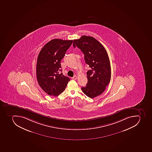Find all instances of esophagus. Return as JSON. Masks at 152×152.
Here are the masks:
<instances>
[{
    "mask_svg": "<svg viewBox=\"0 0 152 152\" xmlns=\"http://www.w3.org/2000/svg\"><path fill=\"white\" fill-rule=\"evenodd\" d=\"M72 79H74V80H77V75H75V76H74L72 77Z\"/></svg>",
    "mask_w": 152,
    "mask_h": 152,
    "instance_id": "obj_1",
    "label": "esophagus"
}]
</instances>
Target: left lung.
Returning <instances> with one entry per match:
<instances>
[{
    "label": "left lung",
    "mask_w": 152,
    "mask_h": 152,
    "mask_svg": "<svg viewBox=\"0 0 152 152\" xmlns=\"http://www.w3.org/2000/svg\"><path fill=\"white\" fill-rule=\"evenodd\" d=\"M76 46L84 54L86 63L91 68L87 73L88 83L82 87V91L88 97L94 98L103 93L111 80L108 55L102 44L92 37L83 36L74 40L73 47Z\"/></svg>",
    "instance_id": "obj_1"
}]
</instances>
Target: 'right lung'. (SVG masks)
<instances>
[{
  "label": "right lung",
  "instance_id": "1",
  "mask_svg": "<svg viewBox=\"0 0 152 152\" xmlns=\"http://www.w3.org/2000/svg\"><path fill=\"white\" fill-rule=\"evenodd\" d=\"M72 43L73 40L54 39L48 42L38 54L36 67L37 82L49 95H59L70 80L60 71L61 61Z\"/></svg>",
  "mask_w": 152,
  "mask_h": 152
}]
</instances>
